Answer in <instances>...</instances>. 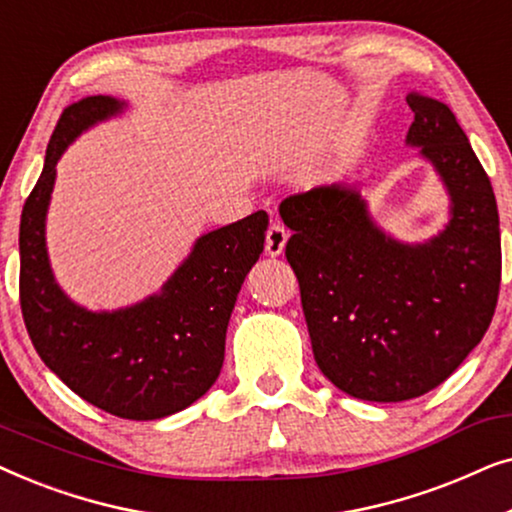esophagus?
I'll return each instance as SVG.
<instances>
[{
	"label": "esophagus",
	"instance_id": "obj_1",
	"mask_svg": "<svg viewBox=\"0 0 512 512\" xmlns=\"http://www.w3.org/2000/svg\"><path fill=\"white\" fill-rule=\"evenodd\" d=\"M286 240H289V233L282 223H272L268 228V235H265V254L268 256H282V251L286 247Z\"/></svg>",
	"mask_w": 512,
	"mask_h": 512
}]
</instances>
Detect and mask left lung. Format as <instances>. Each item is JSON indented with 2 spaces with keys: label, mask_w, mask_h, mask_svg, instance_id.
<instances>
[{
  "label": "left lung",
  "mask_w": 512,
  "mask_h": 512,
  "mask_svg": "<svg viewBox=\"0 0 512 512\" xmlns=\"http://www.w3.org/2000/svg\"><path fill=\"white\" fill-rule=\"evenodd\" d=\"M408 104L405 146L419 149L450 202L436 235L398 240L356 186L279 205L314 361L340 391L375 403L445 382L487 333L501 284L496 198L466 132L433 97L412 93Z\"/></svg>",
  "instance_id": "1"
}]
</instances>
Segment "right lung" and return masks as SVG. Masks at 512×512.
I'll return each mask as SVG.
<instances>
[{
	"label": "right lung",
	"mask_w": 512,
	"mask_h": 512,
	"mask_svg": "<svg viewBox=\"0 0 512 512\" xmlns=\"http://www.w3.org/2000/svg\"><path fill=\"white\" fill-rule=\"evenodd\" d=\"M130 104L95 95L62 111L44 170L20 216V307L41 361L74 394L109 415L149 422L186 410L212 389L244 277L263 254L268 214L209 230L163 286L116 310H90L55 279L46 219L58 160L95 125Z\"/></svg>",
	"instance_id": "1"
}]
</instances>
